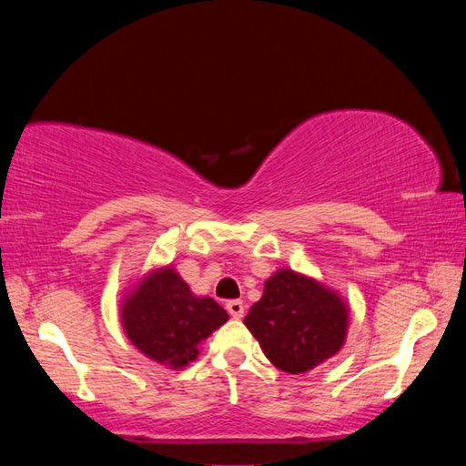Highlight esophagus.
I'll return each instance as SVG.
<instances>
[{"label":"esophagus","instance_id":"34e87169","mask_svg":"<svg viewBox=\"0 0 466 466\" xmlns=\"http://www.w3.org/2000/svg\"><path fill=\"white\" fill-rule=\"evenodd\" d=\"M228 312H230L232 319H242L244 317V304L240 302V299H230V302L226 304Z\"/></svg>","mask_w":466,"mask_h":466}]
</instances>
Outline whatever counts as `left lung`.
Returning a JSON list of instances; mask_svg holds the SVG:
<instances>
[{
    "instance_id": "1",
    "label": "left lung",
    "mask_w": 466,
    "mask_h": 466,
    "mask_svg": "<svg viewBox=\"0 0 466 466\" xmlns=\"http://www.w3.org/2000/svg\"><path fill=\"white\" fill-rule=\"evenodd\" d=\"M244 325L267 360L288 374L310 372L341 351L350 329V304L337 289L294 269L265 281Z\"/></svg>"
}]
</instances>
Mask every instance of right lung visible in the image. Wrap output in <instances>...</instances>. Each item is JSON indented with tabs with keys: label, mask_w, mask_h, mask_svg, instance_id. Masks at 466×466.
Segmentation results:
<instances>
[{
	"label": "right lung",
	"mask_w": 466,
	"mask_h": 466,
	"mask_svg": "<svg viewBox=\"0 0 466 466\" xmlns=\"http://www.w3.org/2000/svg\"><path fill=\"white\" fill-rule=\"evenodd\" d=\"M129 341L146 358L183 370L199 347L230 319L214 298L197 296L172 265H157L125 289L119 309Z\"/></svg>",
	"instance_id": "right-lung-1"
}]
</instances>
